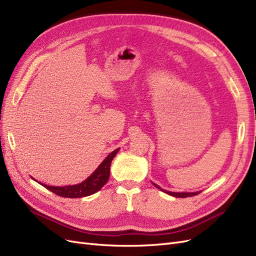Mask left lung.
Listing matches in <instances>:
<instances>
[{
  "mask_svg": "<svg viewBox=\"0 0 256 256\" xmlns=\"http://www.w3.org/2000/svg\"><path fill=\"white\" fill-rule=\"evenodd\" d=\"M156 188H158L160 190H162V192L167 194L169 196H176V198H187V196H196L198 194H200V192H169V190H164V189L160 188L158 185H156L155 183H152Z\"/></svg>",
  "mask_w": 256,
  "mask_h": 256,
  "instance_id": "1",
  "label": "left lung"
}]
</instances>
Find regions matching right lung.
I'll return each mask as SVG.
<instances>
[{
  "instance_id": "1",
  "label": "right lung",
  "mask_w": 256,
  "mask_h": 256,
  "mask_svg": "<svg viewBox=\"0 0 256 256\" xmlns=\"http://www.w3.org/2000/svg\"><path fill=\"white\" fill-rule=\"evenodd\" d=\"M120 150V148L112 151L106 156L105 160L98 164V167L90 174L85 180L76 185H68V186H50L40 183L48 190L56 194L57 196H60L64 198H83L90 194H94L107 183L110 174V164L114 160V156ZM36 180L34 178H32ZM37 182V180H36ZM39 183V182H38Z\"/></svg>"
}]
</instances>
